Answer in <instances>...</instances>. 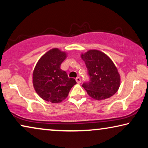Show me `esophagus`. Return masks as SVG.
<instances>
[{"instance_id":"obj_1","label":"esophagus","mask_w":148,"mask_h":148,"mask_svg":"<svg viewBox=\"0 0 148 148\" xmlns=\"http://www.w3.org/2000/svg\"><path fill=\"white\" fill-rule=\"evenodd\" d=\"M75 80L77 84H80V83L82 82V79H81V78L79 77H77L75 79Z\"/></svg>"}]
</instances>
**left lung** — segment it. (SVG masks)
<instances>
[{
	"instance_id": "1",
	"label": "left lung",
	"mask_w": 148,
	"mask_h": 148,
	"mask_svg": "<svg viewBox=\"0 0 148 148\" xmlns=\"http://www.w3.org/2000/svg\"><path fill=\"white\" fill-rule=\"evenodd\" d=\"M90 79L82 87L96 100H105L116 94L121 85V76L112 60L104 52L90 50L81 54Z\"/></svg>"
}]
</instances>
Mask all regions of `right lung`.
Listing matches in <instances>:
<instances>
[{
    "label": "right lung",
    "instance_id": "right-lung-1",
    "mask_svg": "<svg viewBox=\"0 0 148 148\" xmlns=\"http://www.w3.org/2000/svg\"><path fill=\"white\" fill-rule=\"evenodd\" d=\"M67 54L54 48L46 52L38 60L33 72V86L40 98L52 103H59L68 96L71 89L77 84L68 77L60 64Z\"/></svg>",
    "mask_w": 148,
    "mask_h": 148
}]
</instances>
